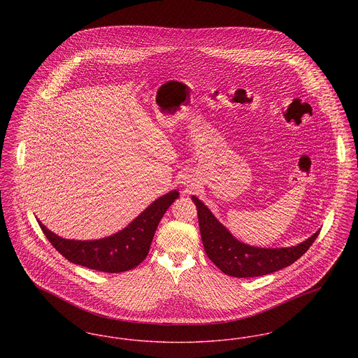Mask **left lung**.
Returning <instances> with one entry per match:
<instances>
[{"label":"left lung","mask_w":358,"mask_h":358,"mask_svg":"<svg viewBox=\"0 0 358 358\" xmlns=\"http://www.w3.org/2000/svg\"><path fill=\"white\" fill-rule=\"evenodd\" d=\"M201 240L208 257L222 273L235 278H254L282 270L306 252L320 231L303 243L287 248H259L238 241L196 196Z\"/></svg>","instance_id":"1"}]
</instances>
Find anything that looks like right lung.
<instances>
[{"label":"right lung","instance_id":"add662e5","mask_svg":"<svg viewBox=\"0 0 358 358\" xmlns=\"http://www.w3.org/2000/svg\"><path fill=\"white\" fill-rule=\"evenodd\" d=\"M178 196L180 193L177 190L161 196L126 228L98 240L60 238L41 222H37L52 245L69 262L102 273H123L145 260L158 224Z\"/></svg>","mask_w":358,"mask_h":358}]
</instances>
